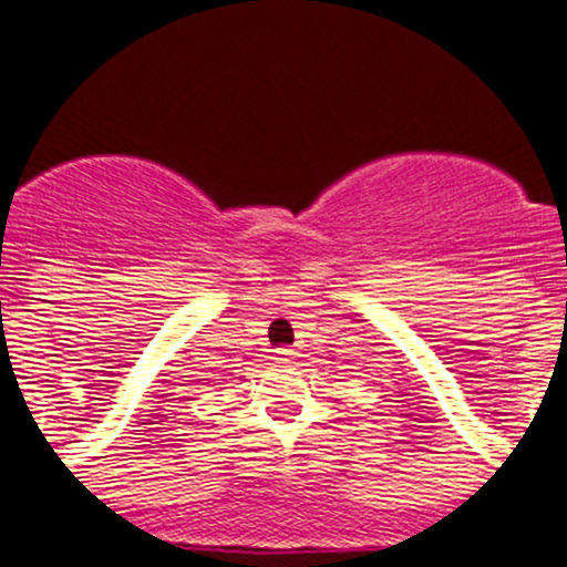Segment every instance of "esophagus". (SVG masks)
Returning <instances> with one entry per match:
<instances>
[{"label": "esophagus", "instance_id": "obj_1", "mask_svg": "<svg viewBox=\"0 0 567 567\" xmlns=\"http://www.w3.org/2000/svg\"><path fill=\"white\" fill-rule=\"evenodd\" d=\"M293 359V348H277L274 351V362H290Z\"/></svg>", "mask_w": 567, "mask_h": 567}]
</instances>
